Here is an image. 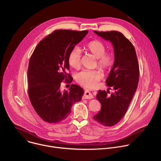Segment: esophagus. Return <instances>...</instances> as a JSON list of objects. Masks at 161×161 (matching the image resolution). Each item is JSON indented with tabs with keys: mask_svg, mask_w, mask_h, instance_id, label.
I'll use <instances>...</instances> for the list:
<instances>
[{
	"mask_svg": "<svg viewBox=\"0 0 161 161\" xmlns=\"http://www.w3.org/2000/svg\"><path fill=\"white\" fill-rule=\"evenodd\" d=\"M83 98L90 99L94 98V96H93L92 94V93L90 92V91L86 90V91L85 92V94H84V96H83Z\"/></svg>",
	"mask_w": 161,
	"mask_h": 161,
	"instance_id": "34e87169",
	"label": "esophagus"
}]
</instances>
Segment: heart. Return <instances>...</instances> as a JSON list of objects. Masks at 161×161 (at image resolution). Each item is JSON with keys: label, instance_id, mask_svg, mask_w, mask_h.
<instances>
[{"label": "heart", "instance_id": "b5f03b06", "mask_svg": "<svg viewBox=\"0 0 161 161\" xmlns=\"http://www.w3.org/2000/svg\"><path fill=\"white\" fill-rule=\"evenodd\" d=\"M83 50L92 55L96 58V64L103 71L111 69L114 63V57L111 53H106L105 45L99 41L94 40L88 42ZM80 52L78 50H72L68 55V64L75 69L80 67ZM103 78L102 73L99 70L82 71L76 76V80L83 86L88 88H94Z\"/></svg>", "mask_w": 161, "mask_h": 161}]
</instances>
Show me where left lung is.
Wrapping results in <instances>:
<instances>
[{"mask_svg": "<svg viewBox=\"0 0 161 161\" xmlns=\"http://www.w3.org/2000/svg\"><path fill=\"white\" fill-rule=\"evenodd\" d=\"M94 33L113 46L114 60L106 80L109 88L106 92L98 91L96 97L101 109L93 117L99 124L111 127L124 116L136 92L140 75L138 61L134 46L121 32L114 31ZM111 87L114 92L109 96Z\"/></svg>", "mask_w": 161, "mask_h": 161, "instance_id": "obj_1", "label": "left lung"}]
</instances>
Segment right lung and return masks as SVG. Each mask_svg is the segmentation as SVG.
<instances>
[{"label": "right lung", "instance_id": "obj_1", "mask_svg": "<svg viewBox=\"0 0 161 161\" xmlns=\"http://www.w3.org/2000/svg\"><path fill=\"white\" fill-rule=\"evenodd\" d=\"M87 34L88 31H55L39 42L30 58L28 94L33 108L44 121L64 120L72 106L83 96V89L77 85L71 84L69 91L61 92L60 87L64 80L72 82L67 73L68 55Z\"/></svg>", "mask_w": 161, "mask_h": 161}]
</instances>
